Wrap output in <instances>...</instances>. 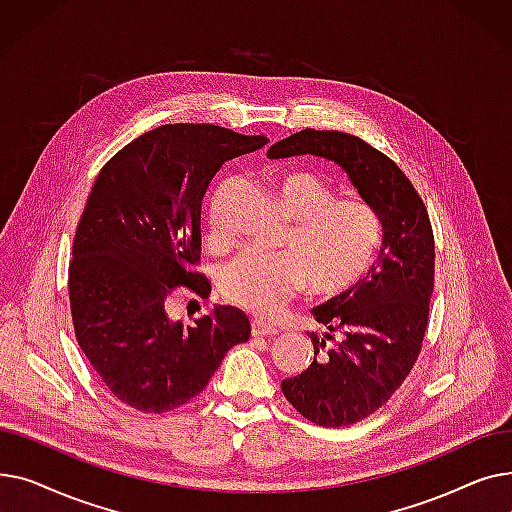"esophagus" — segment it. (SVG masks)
<instances>
[{
  "label": "esophagus",
  "instance_id": "obj_1",
  "mask_svg": "<svg viewBox=\"0 0 512 512\" xmlns=\"http://www.w3.org/2000/svg\"><path fill=\"white\" fill-rule=\"evenodd\" d=\"M251 332H253V336H276V334H278V328L272 324V321L253 319Z\"/></svg>",
  "mask_w": 512,
  "mask_h": 512
}]
</instances>
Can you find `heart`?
I'll use <instances>...</instances> for the list:
<instances>
[{"mask_svg":"<svg viewBox=\"0 0 512 512\" xmlns=\"http://www.w3.org/2000/svg\"><path fill=\"white\" fill-rule=\"evenodd\" d=\"M274 197L292 222L284 238L288 253L245 251L234 257L220 276L228 301L267 315L305 284L315 297L334 299L369 274L384 242L382 218L369 203L336 199L326 180L303 170L280 174ZM209 224L213 236H220L215 213Z\"/></svg>","mask_w":512,"mask_h":512,"instance_id":"b5f03b06","label":"heart"}]
</instances>
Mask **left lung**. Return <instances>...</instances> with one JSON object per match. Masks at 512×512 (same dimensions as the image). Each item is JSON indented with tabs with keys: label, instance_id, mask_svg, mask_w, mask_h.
Masks as SVG:
<instances>
[{
	"label": "left lung",
	"instance_id": "left-lung-1",
	"mask_svg": "<svg viewBox=\"0 0 512 512\" xmlns=\"http://www.w3.org/2000/svg\"><path fill=\"white\" fill-rule=\"evenodd\" d=\"M294 155L334 161L384 224L369 274L311 309L328 330L324 338L311 334L313 363L282 382L286 400L305 419L346 427L386 405L419 357L434 292V232L409 178L355 134L305 128L267 149L270 159ZM334 331L343 334L340 341Z\"/></svg>",
	"mask_w": 512,
	"mask_h": 512
}]
</instances>
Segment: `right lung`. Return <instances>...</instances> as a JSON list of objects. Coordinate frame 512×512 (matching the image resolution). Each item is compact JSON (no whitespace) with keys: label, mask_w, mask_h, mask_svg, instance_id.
Wrapping results in <instances>:
<instances>
[{"label":"right lung","mask_w":512,"mask_h":512,"mask_svg":"<svg viewBox=\"0 0 512 512\" xmlns=\"http://www.w3.org/2000/svg\"><path fill=\"white\" fill-rule=\"evenodd\" d=\"M211 124H166L120 149L97 174L72 245L68 292L78 346L118 400L143 413L182 407L207 386L249 317L215 305L193 326L168 315L176 286L199 297L201 201L226 161L261 149Z\"/></svg>","instance_id":"obj_1"}]
</instances>
